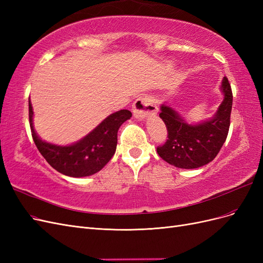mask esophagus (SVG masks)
I'll use <instances>...</instances> for the list:
<instances>
[{
	"label": "esophagus",
	"mask_w": 263,
	"mask_h": 263,
	"mask_svg": "<svg viewBox=\"0 0 263 263\" xmlns=\"http://www.w3.org/2000/svg\"><path fill=\"white\" fill-rule=\"evenodd\" d=\"M133 113L135 118L144 119L149 116H154L158 113V106L154 98L144 97L139 98L133 104Z\"/></svg>",
	"instance_id": "esophagus-1"
}]
</instances>
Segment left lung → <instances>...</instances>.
<instances>
[{"label": "left lung", "instance_id": "8db88e82", "mask_svg": "<svg viewBox=\"0 0 263 263\" xmlns=\"http://www.w3.org/2000/svg\"><path fill=\"white\" fill-rule=\"evenodd\" d=\"M220 90L224 100L206 121L190 124L177 110L161 104L159 114L168 129L165 144L157 148L164 161L181 169H196L213 161L227 138L233 106L232 87L225 77Z\"/></svg>", "mask_w": 263, "mask_h": 263}]
</instances>
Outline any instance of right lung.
<instances>
[{
    "label": "right lung",
    "mask_w": 263,
    "mask_h": 263,
    "mask_svg": "<svg viewBox=\"0 0 263 263\" xmlns=\"http://www.w3.org/2000/svg\"><path fill=\"white\" fill-rule=\"evenodd\" d=\"M31 136L39 150L54 170L72 178L89 177L99 172L112 159L117 146V132L132 113L121 109L110 114L82 139L67 146L54 145L43 140L33 126V106L28 101Z\"/></svg>",
    "instance_id": "1"
}]
</instances>
